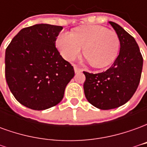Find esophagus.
Returning <instances> with one entry per match:
<instances>
[{
    "instance_id": "34e87169",
    "label": "esophagus",
    "mask_w": 147,
    "mask_h": 147,
    "mask_svg": "<svg viewBox=\"0 0 147 147\" xmlns=\"http://www.w3.org/2000/svg\"><path fill=\"white\" fill-rule=\"evenodd\" d=\"M74 70H75V71H76V73L83 71V69H82V68H80L79 66H77L76 64H75V65H74Z\"/></svg>"
}]
</instances>
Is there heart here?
Wrapping results in <instances>:
<instances>
[{"label": "heart", "mask_w": 147, "mask_h": 147, "mask_svg": "<svg viewBox=\"0 0 147 147\" xmlns=\"http://www.w3.org/2000/svg\"><path fill=\"white\" fill-rule=\"evenodd\" d=\"M61 55L67 61H72L83 54L93 67H103L111 64L120 49V39L112 30L98 25L77 28L72 34L62 33L57 40Z\"/></svg>", "instance_id": "b5f03b06"}]
</instances>
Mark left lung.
Masks as SVG:
<instances>
[{
    "mask_svg": "<svg viewBox=\"0 0 147 147\" xmlns=\"http://www.w3.org/2000/svg\"><path fill=\"white\" fill-rule=\"evenodd\" d=\"M120 39V53L108 70L93 74L83 71L87 101L100 109H112L128 102L139 86L143 59L135 38L123 27L109 22Z\"/></svg>",
    "mask_w": 147,
    "mask_h": 147,
    "instance_id": "left-lung-1",
    "label": "left lung"
}]
</instances>
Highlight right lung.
<instances>
[{
    "label": "right lung",
    "instance_id": "add662e5",
    "mask_svg": "<svg viewBox=\"0 0 147 147\" xmlns=\"http://www.w3.org/2000/svg\"><path fill=\"white\" fill-rule=\"evenodd\" d=\"M61 26L36 24L23 28L5 51V79L15 98L34 110L57 105L74 67L56 47Z\"/></svg>",
    "mask_w": 147,
    "mask_h": 147
}]
</instances>
